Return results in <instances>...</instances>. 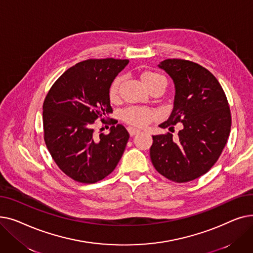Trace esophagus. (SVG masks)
<instances>
[{
    "label": "esophagus",
    "instance_id": "34e87169",
    "mask_svg": "<svg viewBox=\"0 0 253 253\" xmlns=\"http://www.w3.org/2000/svg\"><path fill=\"white\" fill-rule=\"evenodd\" d=\"M128 131H129V134H130L131 136H133V135H135V134H137V133H139V132H140L138 129L133 128V127H130V128L128 129Z\"/></svg>",
    "mask_w": 253,
    "mask_h": 253
}]
</instances>
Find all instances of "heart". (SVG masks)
I'll return each mask as SVG.
<instances>
[{
    "label": "heart",
    "mask_w": 253,
    "mask_h": 253,
    "mask_svg": "<svg viewBox=\"0 0 253 253\" xmlns=\"http://www.w3.org/2000/svg\"><path fill=\"white\" fill-rule=\"evenodd\" d=\"M141 82L150 92L155 89H161L164 90L166 87V80L165 78L157 72L153 71H144L140 75ZM123 81V78L121 76L117 77L111 84L109 90V98L112 102H115L119 98L120 93V86ZM122 120L129 125L134 127H144L147 126L150 122L153 121L155 118L154 112L144 109L138 108V106H130V108L125 109L121 114Z\"/></svg>",
    "instance_id": "b5f03b06"
}]
</instances>
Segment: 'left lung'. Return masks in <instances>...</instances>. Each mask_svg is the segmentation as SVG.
Instances as JSON below:
<instances>
[{"instance_id": "obj_1", "label": "left lung", "mask_w": 253, "mask_h": 253, "mask_svg": "<svg viewBox=\"0 0 253 253\" xmlns=\"http://www.w3.org/2000/svg\"><path fill=\"white\" fill-rule=\"evenodd\" d=\"M173 80L174 108L160 127L180 130L176 137L153 136L151 160L159 173L174 182H188L208 172L227 144L232 125L227 96L207 69L185 59L159 64Z\"/></svg>"}]
</instances>
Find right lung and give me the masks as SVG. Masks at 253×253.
Returning a JSON list of instances; mask_svg holds the SVG:
<instances>
[{"label": "right lung", "instance_id": "obj_1", "mask_svg": "<svg viewBox=\"0 0 253 253\" xmlns=\"http://www.w3.org/2000/svg\"><path fill=\"white\" fill-rule=\"evenodd\" d=\"M128 59H87L65 71L43 103L46 147L59 169L72 179L94 183L111 174L121 159L129 133L108 116L113 113L109 90ZM98 118L113 125L109 135L96 136Z\"/></svg>", "mask_w": 253, "mask_h": 253}]
</instances>
